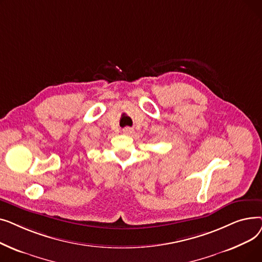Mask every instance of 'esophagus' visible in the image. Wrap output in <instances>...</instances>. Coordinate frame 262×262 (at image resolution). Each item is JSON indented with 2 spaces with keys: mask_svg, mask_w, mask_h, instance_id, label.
<instances>
[{
  "mask_svg": "<svg viewBox=\"0 0 262 262\" xmlns=\"http://www.w3.org/2000/svg\"><path fill=\"white\" fill-rule=\"evenodd\" d=\"M132 133H133V130H132V128H129V127H126V128L123 129V134H124V135H130Z\"/></svg>",
  "mask_w": 262,
  "mask_h": 262,
  "instance_id": "1",
  "label": "esophagus"
}]
</instances>
